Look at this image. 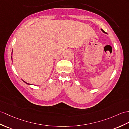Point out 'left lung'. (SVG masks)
Returning <instances> with one entry per match:
<instances>
[{"instance_id": "obj_1", "label": "left lung", "mask_w": 129, "mask_h": 129, "mask_svg": "<svg viewBox=\"0 0 129 129\" xmlns=\"http://www.w3.org/2000/svg\"><path fill=\"white\" fill-rule=\"evenodd\" d=\"M101 30H102V31L103 32H104V31H103V30H102V29H101Z\"/></svg>"}]
</instances>
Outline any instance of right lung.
Returning a JSON list of instances; mask_svg holds the SVG:
<instances>
[{
    "instance_id": "obj_1",
    "label": "right lung",
    "mask_w": 129,
    "mask_h": 129,
    "mask_svg": "<svg viewBox=\"0 0 129 129\" xmlns=\"http://www.w3.org/2000/svg\"><path fill=\"white\" fill-rule=\"evenodd\" d=\"M23 81V82H25L26 83H27V84H28V85H31V84H29V83H27V82H26L25 81Z\"/></svg>"
}]
</instances>
